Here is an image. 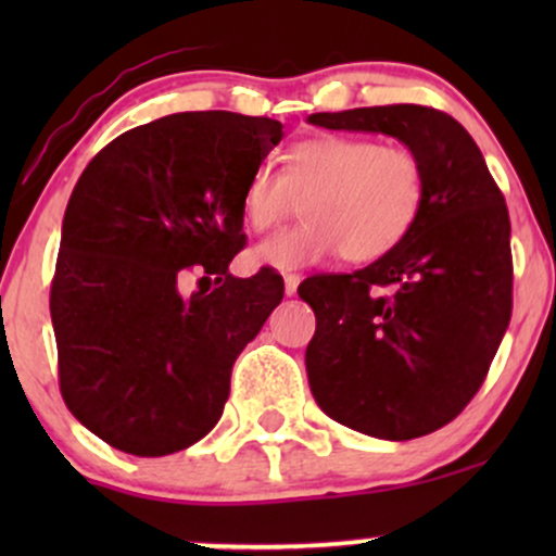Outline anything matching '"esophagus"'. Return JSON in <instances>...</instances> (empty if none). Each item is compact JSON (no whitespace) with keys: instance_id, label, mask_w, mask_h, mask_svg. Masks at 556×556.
<instances>
[{"instance_id":"obj_1","label":"esophagus","mask_w":556,"mask_h":556,"mask_svg":"<svg viewBox=\"0 0 556 556\" xmlns=\"http://www.w3.org/2000/svg\"><path fill=\"white\" fill-rule=\"evenodd\" d=\"M298 285H300V277L298 274H285V295L292 298L298 292Z\"/></svg>"}]
</instances>
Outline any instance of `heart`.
<instances>
[{"label":"heart","instance_id":"b5f03b06","mask_svg":"<svg viewBox=\"0 0 556 556\" xmlns=\"http://www.w3.org/2000/svg\"><path fill=\"white\" fill-rule=\"evenodd\" d=\"M426 175L405 146L368 136H316L292 146L285 169L258 164L242 188V216L264 232L295 212L305 222L251 251L253 266L298 271L342 251L353 264L387 256L407 238L424 206Z\"/></svg>","mask_w":556,"mask_h":556}]
</instances>
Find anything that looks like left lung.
<instances>
[{
    "label": "left lung",
    "instance_id": "obj_1",
    "mask_svg": "<svg viewBox=\"0 0 556 556\" xmlns=\"http://www.w3.org/2000/svg\"><path fill=\"white\" fill-rule=\"evenodd\" d=\"M308 123L384 132L424 164L407 238L366 269L308 277L298 295L316 314L305 371L318 407L366 437H426L473 400L513 316L504 195L470 132L431 106L318 112Z\"/></svg>",
    "mask_w": 556,
    "mask_h": 556
}]
</instances>
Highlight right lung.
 <instances>
[{
    "label": "right lung",
    "instance_id": "right-lung-1",
    "mask_svg": "<svg viewBox=\"0 0 556 556\" xmlns=\"http://www.w3.org/2000/svg\"><path fill=\"white\" fill-rule=\"evenodd\" d=\"M282 123L180 112L114 138L70 195L52 282L65 405L114 450L162 457L214 429L229 376L282 303L271 269L238 279L242 188ZM215 287L179 292L188 270Z\"/></svg>",
    "mask_w": 556,
    "mask_h": 556
}]
</instances>
